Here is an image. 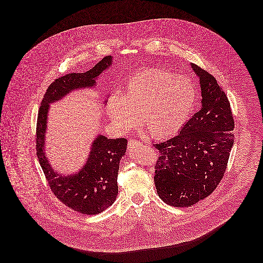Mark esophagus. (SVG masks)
<instances>
[{
	"instance_id": "esophagus-1",
	"label": "esophagus",
	"mask_w": 263,
	"mask_h": 263,
	"mask_svg": "<svg viewBox=\"0 0 263 263\" xmlns=\"http://www.w3.org/2000/svg\"><path fill=\"white\" fill-rule=\"evenodd\" d=\"M141 145V142L138 140H129L128 141V150H133L134 148Z\"/></svg>"
}]
</instances>
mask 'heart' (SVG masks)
<instances>
[{"label": "heart", "mask_w": 263, "mask_h": 263, "mask_svg": "<svg viewBox=\"0 0 263 263\" xmlns=\"http://www.w3.org/2000/svg\"><path fill=\"white\" fill-rule=\"evenodd\" d=\"M195 100V88L185 77L151 68L134 76L121 95L110 96L106 111L122 133L136 129L142 117L154 138L166 139L184 126Z\"/></svg>", "instance_id": "1"}]
</instances>
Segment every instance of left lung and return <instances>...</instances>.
<instances>
[{"mask_svg": "<svg viewBox=\"0 0 263 263\" xmlns=\"http://www.w3.org/2000/svg\"><path fill=\"white\" fill-rule=\"evenodd\" d=\"M190 67L199 79L200 109L175 137L153 145L160 153L154 176L157 193L176 208L191 206L217 188L234 144V119L224 91L206 71Z\"/></svg>", "mask_w": 263, "mask_h": 263, "instance_id": "8db88e82", "label": "left lung"}]
</instances>
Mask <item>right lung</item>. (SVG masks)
<instances>
[{
	"label": "right lung",
	"instance_id": "1",
	"mask_svg": "<svg viewBox=\"0 0 263 263\" xmlns=\"http://www.w3.org/2000/svg\"><path fill=\"white\" fill-rule=\"evenodd\" d=\"M112 64V57L108 55L86 73H72L57 79L46 90L38 113L36 154L40 166L53 194L67 206L83 215L100 214L115 201L118 193L117 172L127 141L97 135L83 166L79 171L65 175L52 167L45 152L48 112L50 104L61 101L72 92L96 88L98 78ZM103 103L105 105L107 99Z\"/></svg>",
	"mask_w": 263,
	"mask_h": 263
}]
</instances>
